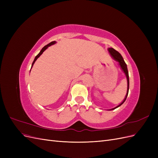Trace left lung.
<instances>
[{
  "mask_svg": "<svg viewBox=\"0 0 158 158\" xmlns=\"http://www.w3.org/2000/svg\"><path fill=\"white\" fill-rule=\"evenodd\" d=\"M107 50H108L109 52L110 53V55H111V56H112V58L114 60H116L117 62H118L119 66H120V68L123 71V73H125L126 77H127V94L125 95V99H124L123 101L120 104H119L118 106H117V107H114L113 109H108L109 111H111V110H113V109H116V108H117L118 107H120L121 105L125 102V100H126V99L127 98V95H128V89H129V76H128V69H127V64L125 63V60H124V59L123 58V56H121V55L119 53L118 51H117L116 50H114L113 48H108Z\"/></svg>",
  "mask_w": 158,
  "mask_h": 158,
  "instance_id": "1",
  "label": "left lung"
}]
</instances>
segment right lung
I'll return each instance as SVG.
<instances>
[{
	"mask_svg": "<svg viewBox=\"0 0 158 158\" xmlns=\"http://www.w3.org/2000/svg\"><path fill=\"white\" fill-rule=\"evenodd\" d=\"M56 43V41H52V42H51V43H49V44H47V45H45V46H44V47H43L42 48V49L40 51V52H39V54H38L35 57V59H34V60H33V63H32V64H31V68H32V66H33V65L34 64V63H35V62L36 61V60L39 58V57L42 55V53L43 52H44L47 48H48L49 47H50L51 45H54V44H55Z\"/></svg>",
	"mask_w": 158,
	"mask_h": 158,
	"instance_id": "1",
	"label": "right lung"
}]
</instances>
